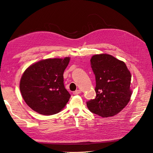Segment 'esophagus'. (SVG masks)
I'll return each instance as SVG.
<instances>
[{
  "label": "esophagus",
  "mask_w": 153,
  "mask_h": 153,
  "mask_svg": "<svg viewBox=\"0 0 153 153\" xmlns=\"http://www.w3.org/2000/svg\"><path fill=\"white\" fill-rule=\"evenodd\" d=\"M81 93V91L80 90H76L75 91L73 92V94L74 95H78V94Z\"/></svg>",
  "instance_id": "34e87169"
}]
</instances>
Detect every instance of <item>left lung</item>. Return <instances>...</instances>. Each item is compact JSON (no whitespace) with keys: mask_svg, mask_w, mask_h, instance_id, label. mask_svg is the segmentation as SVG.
Masks as SVG:
<instances>
[{"mask_svg":"<svg viewBox=\"0 0 153 153\" xmlns=\"http://www.w3.org/2000/svg\"><path fill=\"white\" fill-rule=\"evenodd\" d=\"M95 75V99L87 102L91 112L103 118L113 116L128 105L131 96V75L123 61L107 54L91 59Z\"/></svg>","mask_w":153,"mask_h":153,"instance_id":"8db88e82","label":"left lung"}]
</instances>
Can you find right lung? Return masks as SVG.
<instances>
[{
  "label": "right lung",
  "mask_w": 153,
  "mask_h": 153,
  "mask_svg": "<svg viewBox=\"0 0 153 153\" xmlns=\"http://www.w3.org/2000/svg\"><path fill=\"white\" fill-rule=\"evenodd\" d=\"M70 57L48 58L28 67L23 74L19 89L30 108L43 115L60 112L70 98L64 85V71Z\"/></svg>",
  "instance_id": "right-lung-1"
}]
</instances>
